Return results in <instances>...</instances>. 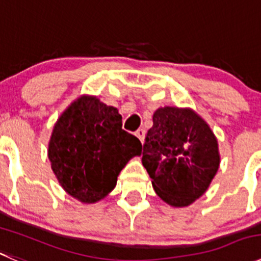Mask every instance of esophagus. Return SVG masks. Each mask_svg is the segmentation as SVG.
Returning a JSON list of instances; mask_svg holds the SVG:
<instances>
[{
  "label": "esophagus",
  "instance_id": "esophagus-1",
  "mask_svg": "<svg viewBox=\"0 0 261 261\" xmlns=\"http://www.w3.org/2000/svg\"><path fill=\"white\" fill-rule=\"evenodd\" d=\"M136 136H137L138 138H140L141 142H145V136H146V130L145 129H138L137 132H136Z\"/></svg>",
  "mask_w": 261,
  "mask_h": 261
}]
</instances>
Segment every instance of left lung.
<instances>
[{"instance_id": "1", "label": "left lung", "mask_w": 261, "mask_h": 261, "mask_svg": "<svg viewBox=\"0 0 261 261\" xmlns=\"http://www.w3.org/2000/svg\"><path fill=\"white\" fill-rule=\"evenodd\" d=\"M142 148V164L160 198L172 206H188L209 187L219 168L214 133L188 109L161 108Z\"/></svg>"}]
</instances>
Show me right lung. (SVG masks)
I'll return each mask as SVG.
<instances>
[{"mask_svg":"<svg viewBox=\"0 0 261 261\" xmlns=\"http://www.w3.org/2000/svg\"><path fill=\"white\" fill-rule=\"evenodd\" d=\"M141 148L140 140L121 129L115 108L83 96L55 124L48 159L64 190L92 203L114 190L120 170Z\"/></svg>","mask_w":261,"mask_h":261,"instance_id":"add662e5","label":"right lung"}]
</instances>
